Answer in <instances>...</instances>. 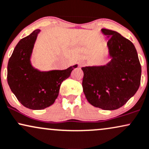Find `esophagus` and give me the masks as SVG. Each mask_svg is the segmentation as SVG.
<instances>
[{
	"label": "esophagus",
	"instance_id": "1",
	"mask_svg": "<svg viewBox=\"0 0 149 149\" xmlns=\"http://www.w3.org/2000/svg\"><path fill=\"white\" fill-rule=\"evenodd\" d=\"M79 67L84 66L85 65V62H84V61H81V62H80L79 63Z\"/></svg>",
	"mask_w": 149,
	"mask_h": 149
}]
</instances>
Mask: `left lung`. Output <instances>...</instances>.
I'll list each match as a JSON object with an SVG mask.
<instances>
[{"label":"left lung","instance_id":"1","mask_svg":"<svg viewBox=\"0 0 149 149\" xmlns=\"http://www.w3.org/2000/svg\"><path fill=\"white\" fill-rule=\"evenodd\" d=\"M109 38V62L102 65L86 66L84 72V93L88 102L104 110L121 107L137 91L141 68L135 47L116 31L101 29Z\"/></svg>","mask_w":149,"mask_h":149}]
</instances>
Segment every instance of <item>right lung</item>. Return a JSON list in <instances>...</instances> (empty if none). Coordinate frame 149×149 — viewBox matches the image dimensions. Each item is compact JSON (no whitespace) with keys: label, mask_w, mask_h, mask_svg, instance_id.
<instances>
[{"label":"right lung","mask_w":149,"mask_h":149,"mask_svg":"<svg viewBox=\"0 0 149 149\" xmlns=\"http://www.w3.org/2000/svg\"><path fill=\"white\" fill-rule=\"evenodd\" d=\"M36 29L19 42L8 65V83L12 92L26 108L44 109L54 104L65 79L78 65L65 70L42 71L33 67L31 57L37 38Z\"/></svg>","instance_id":"right-lung-1"}]
</instances>
